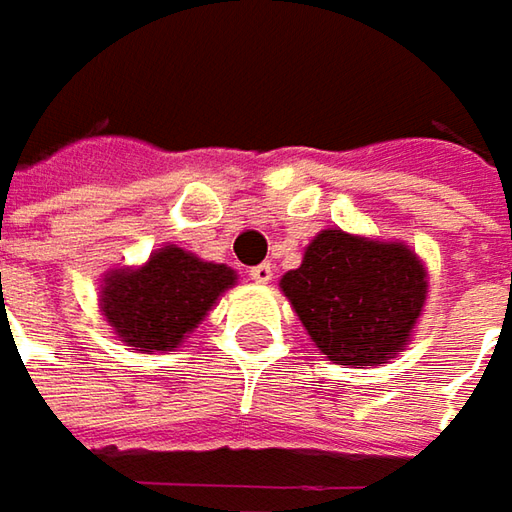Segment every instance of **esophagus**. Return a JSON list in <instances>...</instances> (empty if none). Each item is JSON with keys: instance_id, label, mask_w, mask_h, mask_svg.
<instances>
[{"instance_id": "esophagus-1", "label": "esophagus", "mask_w": 512, "mask_h": 512, "mask_svg": "<svg viewBox=\"0 0 512 512\" xmlns=\"http://www.w3.org/2000/svg\"><path fill=\"white\" fill-rule=\"evenodd\" d=\"M250 279L259 282V285H267V282L273 279V265H270V262H262V265L250 267Z\"/></svg>"}]
</instances>
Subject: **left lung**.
Returning <instances> with one entry per match:
<instances>
[{"mask_svg":"<svg viewBox=\"0 0 512 512\" xmlns=\"http://www.w3.org/2000/svg\"><path fill=\"white\" fill-rule=\"evenodd\" d=\"M282 290L316 347L336 364L393 359L424 305V267L404 245L322 230Z\"/></svg>","mask_w":512,"mask_h":512,"instance_id":"obj_1","label":"left lung"}]
</instances>
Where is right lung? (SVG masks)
Here are the masks:
<instances>
[{
  "mask_svg": "<svg viewBox=\"0 0 512 512\" xmlns=\"http://www.w3.org/2000/svg\"><path fill=\"white\" fill-rule=\"evenodd\" d=\"M236 282L225 265L202 262L182 247H162L139 270L110 273L102 287V310L116 336L145 353L170 350L207 316Z\"/></svg>",
  "mask_w": 512,
  "mask_h": 512,
  "instance_id": "obj_1",
  "label": "right lung"
}]
</instances>
